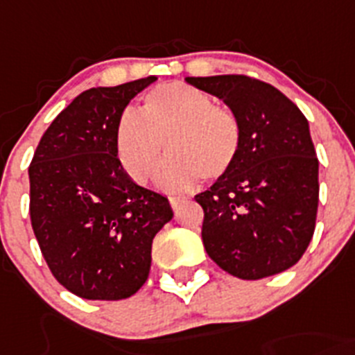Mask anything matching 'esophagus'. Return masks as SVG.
Masks as SVG:
<instances>
[{"label": "esophagus", "instance_id": "1", "mask_svg": "<svg viewBox=\"0 0 355 355\" xmlns=\"http://www.w3.org/2000/svg\"><path fill=\"white\" fill-rule=\"evenodd\" d=\"M185 198H182V196H170V205H171V208H173V210H177L178 207H180V203L182 201H184Z\"/></svg>", "mask_w": 355, "mask_h": 355}]
</instances>
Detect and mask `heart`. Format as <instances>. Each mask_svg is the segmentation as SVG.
I'll return each instance as SVG.
<instances>
[{"label": "heart", "mask_w": 355, "mask_h": 355, "mask_svg": "<svg viewBox=\"0 0 355 355\" xmlns=\"http://www.w3.org/2000/svg\"><path fill=\"white\" fill-rule=\"evenodd\" d=\"M164 141L171 155L159 182L182 189L200 177L217 180L230 173L240 155L241 125L201 89L171 82L152 89L138 112H124L115 131L119 161L140 184L157 171Z\"/></svg>", "instance_id": "obj_1"}]
</instances>
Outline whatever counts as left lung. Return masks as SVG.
<instances>
[{"label":"left lung","mask_w":355,"mask_h":355,"mask_svg":"<svg viewBox=\"0 0 355 355\" xmlns=\"http://www.w3.org/2000/svg\"><path fill=\"white\" fill-rule=\"evenodd\" d=\"M223 99L241 125L230 173L194 200L211 261L241 280L282 273L301 259L319 207V159L308 121L273 85L245 75L187 77Z\"/></svg>","instance_id":"obj_1"}]
</instances>
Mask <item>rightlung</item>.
<instances>
[{"label":"right lung","mask_w":355,"mask_h":355,"mask_svg":"<svg viewBox=\"0 0 355 355\" xmlns=\"http://www.w3.org/2000/svg\"><path fill=\"white\" fill-rule=\"evenodd\" d=\"M140 78L84 91L43 132L29 164V215L43 259L84 300L132 296L148 278L152 240L173 217L162 194L135 184L115 148Z\"/></svg>","instance_id":"add662e5"}]
</instances>
